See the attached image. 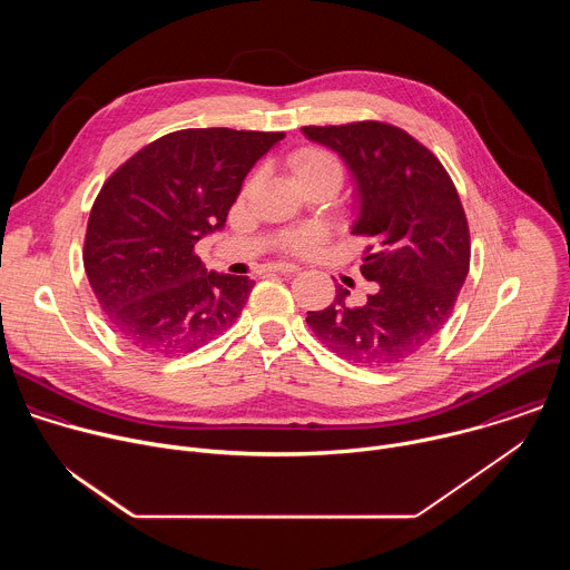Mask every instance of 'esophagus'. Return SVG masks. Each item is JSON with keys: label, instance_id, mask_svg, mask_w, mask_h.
I'll return each instance as SVG.
<instances>
[{"label": "esophagus", "instance_id": "esophagus-1", "mask_svg": "<svg viewBox=\"0 0 570 570\" xmlns=\"http://www.w3.org/2000/svg\"><path fill=\"white\" fill-rule=\"evenodd\" d=\"M266 271L268 273H284V275H293V273H297L299 271V266H295V264H268L266 266Z\"/></svg>", "mask_w": 570, "mask_h": 570}]
</instances>
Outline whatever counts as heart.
Returning a JSON list of instances; mask_svg holds the SVG:
<instances>
[{
  "mask_svg": "<svg viewBox=\"0 0 570 570\" xmlns=\"http://www.w3.org/2000/svg\"><path fill=\"white\" fill-rule=\"evenodd\" d=\"M291 167H293L297 180H306V178H315V176L343 178L341 159L332 150L322 148V146L299 148L291 159ZM320 243H322L320 229H297L284 238V248H288L293 253H311L320 246Z\"/></svg>",
  "mask_w": 570,
  "mask_h": 570,
  "instance_id": "heart-1",
  "label": "heart"
}]
</instances>
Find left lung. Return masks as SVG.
Instances as JSON below:
<instances>
[{
  "instance_id": "8db88e82",
  "label": "left lung",
  "mask_w": 570,
  "mask_h": 570,
  "mask_svg": "<svg viewBox=\"0 0 570 570\" xmlns=\"http://www.w3.org/2000/svg\"><path fill=\"white\" fill-rule=\"evenodd\" d=\"M302 132L336 150L352 171V234L374 240L361 273L379 284L361 306H350V291L338 288L327 308L308 311V327L345 361L396 365L444 327L469 273V225L455 185L442 161L396 126L356 121Z\"/></svg>"
}]
</instances>
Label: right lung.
<instances>
[{
  "mask_svg": "<svg viewBox=\"0 0 570 570\" xmlns=\"http://www.w3.org/2000/svg\"><path fill=\"white\" fill-rule=\"evenodd\" d=\"M279 139L284 132L176 130L106 180L90 212L83 266L126 343L187 354L236 322L255 282L207 273L196 243L225 225L243 180Z\"/></svg>",
  "mask_w": 570,
  "mask_h": 570,
  "instance_id": "add662e5",
  "label": "right lung"
}]
</instances>
